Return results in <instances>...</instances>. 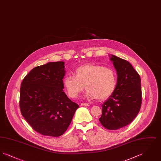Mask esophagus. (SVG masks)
Masks as SVG:
<instances>
[{
  "label": "esophagus",
  "mask_w": 161,
  "mask_h": 161,
  "mask_svg": "<svg viewBox=\"0 0 161 161\" xmlns=\"http://www.w3.org/2000/svg\"><path fill=\"white\" fill-rule=\"evenodd\" d=\"M90 104L89 103H81V106H89Z\"/></svg>",
  "instance_id": "34e87169"
}]
</instances>
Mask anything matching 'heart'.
Wrapping results in <instances>:
<instances>
[{
    "label": "heart",
    "instance_id": "1",
    "mask_svg": "<svg viewBox=\"0 0 161 161\" xmlns=\"http://www.w3.org/2000/svg\"><path fill=\"white\" fill-rule=\"evenodd\" d=\"M117 75L115 69L101 65L87 64L75 70L74 76L68 75L63 79L64 88L70 98H77L84 89L89 99L104 100L115 91Z\"/></svg>",
    "mask_w": 161,
    "mask_h": 161
}]
</instances>
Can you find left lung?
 Segmentation results:
<instances>
[{
  "instance_id": "left-lung-1",
  "label": "left lung",
  "mask_w": 161,
  "mask_h": 161,
  "mask_svg": "<svg viewBox=\"0 0 161 161\" xmlns=\"http://www.w3.org/2000/svg\"><path fill=\"white\" fill-rule=\"evenodd\" d=\"M117 72L114 92L102 105L99 121L108 130H117L129 124L137 116L142 103L141 78L129 61L111 55Z\"/></svg>"
}]
</instances>
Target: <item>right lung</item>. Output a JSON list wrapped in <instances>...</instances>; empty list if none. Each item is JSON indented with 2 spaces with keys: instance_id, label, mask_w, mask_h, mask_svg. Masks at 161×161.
I'll use <instances>...</instances> for the list:
<instances>
[{
  "instance_id": "1",
  "label": "right lung",
  "mask_w": 161,
  "mask_h": 161,
  "mask_svg": "<svg viewBox=\"0 0 161 161\" xmlns=\"http://www.w3.org/2000/svg\"><path fill=\"white\" fill-rule=\"evenodd\" d=\"M64 62H49L31 70L23 78L20 109L32 128L58 137L68 129L78 105L63 91Z\"/></svg>"
}]
</instances>
